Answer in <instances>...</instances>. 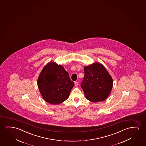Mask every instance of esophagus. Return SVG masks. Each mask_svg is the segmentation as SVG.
Here are the masks:
<instances>
[{
    "mask_svg": "<svg viewBox=\"0 0 146 146\" xmlns=\"http://www.w3.org/2000/svg\"><path fill=\"white\" fill-rule=\"evenodd\" d=\"M74 84H75V86H78V82H74Z\"/></svg>",
    "mask_w": 146,
    "mask_h": 146,
    "instance_id": "obj_1",
    "label": "esophagus"
}]
</instances>
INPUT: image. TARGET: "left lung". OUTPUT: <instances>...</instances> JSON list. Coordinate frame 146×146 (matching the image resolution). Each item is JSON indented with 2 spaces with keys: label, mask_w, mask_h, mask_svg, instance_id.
I'll return each mask as SVG.
<instances>
[{
  "label": "left lung",
  "mask_w": 146,
  "mask_h": 146,
  "mask_svg": "<svg viewBox=\"0 0 146 146\" xmlns=\"http://www.w3.org/2000/svg\"><path fill=\"white\" fill-rule=\"evenodd\" d=\"M84 72L80 86L86 99L94 103L105 101L111 93L113 85L109 72L100 63L84 66Z\"/></svg>",
  "instance_id": "1"
}]
</instances>
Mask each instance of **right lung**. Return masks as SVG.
<instances>
[{
  "instance_id": "1",
  "label": "right lung",
  "mask_w": 146,
  "mask_h": 146,
  "mask_svg": "<svg viewBox=\"0 0 146 146\" xmlns=\"http://www.w3.org/2000/svg\"><path fill=\"white\" fill-rule=\"evenodd\" d=\"M37 85L46 102L58 105L68 99L74 84L62 66L50 62L42 70Z\"/></svg>"
}]
</instances>
